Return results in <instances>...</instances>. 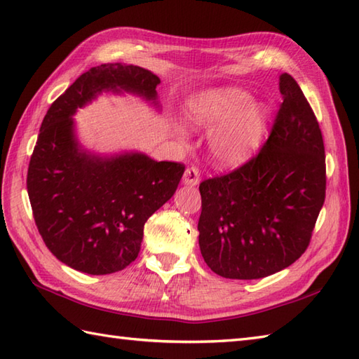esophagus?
<instances>
[{"label": "esophagus", "instance_id": "1", "mask_svg": "<svg viewBox=\"0 0 359 359\" xmlns=\"http://www.w3.org/2000/svg\"><path fill=\"white\" fill-rule=\"evenodd\" d=\"M184 185H189V187H196L199 185L201 182V174H199V170L197 168L191 166V168H187V171L184 174Z\"/></svg>", "mask_w": 359, "mask_h": 359}]
</instances>
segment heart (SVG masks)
<instances>
[{"label": "heart", "mask_w": 359, "mask_h": 359, "mask_svg": "<svg viewBox=\"0 0 359 359\" xmlns=\"http://www.w3.org/2000/svg\"><path fill=\"white\" fill-rule=\"evenodd\" d=\"M188 125L210 134V157L217 166L236 168L253 157L261 147L270 111L238 88L207 89L185 104ZM179 135H184L177 129Z\"/></svg>", "instance_id": "b5f03b06"}]
</instances>
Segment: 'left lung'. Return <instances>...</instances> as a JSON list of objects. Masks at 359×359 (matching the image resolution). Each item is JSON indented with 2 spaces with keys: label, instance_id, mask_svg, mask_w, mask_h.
<instances>
[{
  "label": "left lung",
  "instance_id": "left-lung-1",
  "mask_svg": "<svg viewBox=\"0 0 359 359\" xmlns=\"http://www.w3.org/2000/svg\"><path fill=\"white\" fill-rule=\"evenodd\" d=\"M284 102L259 154L230 174L203 180L199 247L228 279H261L307 250L325 199L323 134L292 75L280 74Z\"/></svg>",
  "mask_w": 359,
  "mask_h": 359
}]
</instances>
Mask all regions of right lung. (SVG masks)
<instances>
[{"label": "right lung", "mask_w": 359, "mask_h": 359, "mask_svg": "<svg viewBox=\"0 0 359 359\" xmlns=\"http://www.w3.org/2000/svg\"><path fill=\"white\" fill-rule=\"evenodd\" d=\"M157 75L139 66L100 65L75 80L43 118L27 171L38 231L58 261L111 274L139 256L143 226L171 199L185 166L143 152L102 156L79 142L74 116L102 93L133 94L156 108Z\"/></svg>", "instance_id": "right-lung-1"}]
</instances>
